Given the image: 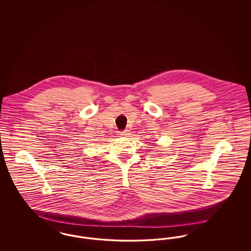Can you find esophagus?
<instances>
[{"mask_svg":"<svg viewBox=\"0 0 251 251\" xmlns=\"http://www.w3.org/2000/svg\"><path fill=\"white\" fill-rule=\"evenodd\" d=\"M129 134V131L128 130H124V131H120V135L121 136H126Z\"/></svg>","mask_w":251,"mask_h":251,"instance_id":"esophagus-1","label":"esophagus"}]
</instances>
